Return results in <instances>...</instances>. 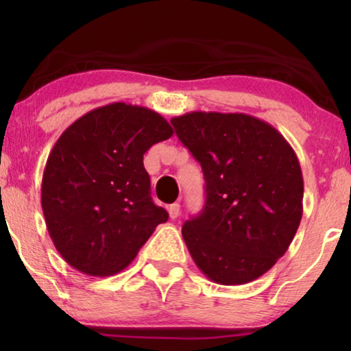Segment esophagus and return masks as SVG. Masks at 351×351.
Instances as JSON below:
<instances>
[{
    "instance_id": "34e87169",
    "label": "esophagus",
    "mask_w": 351,
    "mask_h": 351,
    "mask_svg": "<svg viewBox=\"0 0 351 351\" xmlns=\"http://www.w3.org/2000/svg\"><path fill=\"white\" fill-rule=\"evenodd\" d=\"M168 215H170L171 219H176L180 216V204L178 203H173L168 206Z\"/></svg>"
}]
</instances>
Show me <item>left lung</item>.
I'll return each mask as SVG.
<instances>
[{"instance_id":"obj_1","label":"left lung","mask_w":351,"mask_h":351,"mask_svg":"<svg viewBox=\"0 0 351 351\" xmlns=\"http://www.w3.org/2000/svg\"><path fill=\"white\" fill-rule=\"evenodd\" d=\"M171 125L206 181L203 209L181 231L193 261L216 284L256 280L299 229L304 178L295 152L252 115L189 112Z\"/></svg>"}]
</instances>
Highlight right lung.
<instances>
[{"label":"right lung","instance_id":"1","mask_svg":"<svg viewBox=\"0 0 351 351\" xmlns=\"http://www.w3.org/2000/svg\"><path fill=\"white\" fill-rule=\"evenodd\" d=\"M173 128L150 108L108 104L64 130L43 175L47 231L67 264L106 277L127 267L168 213L150 196L143 155Z\"/></svg>","mask_w":351,"mask_h":351}]
</instances>
